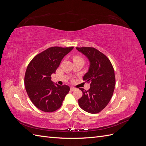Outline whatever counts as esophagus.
Here are the masks:
<instances>
[{
  "mask_svg": "<svg viewBox=\"0 0 146 146\" xmlns=\"http://www.w3.org/2000/svg\"><path fill=\"white\" fill-rule=\"evenodd\" d=\"M70 90H71V91H74V90H76V88H74V87L71 86V87H70Z\"/></svg>",
  "mask_w": 146,
  "mask_h": 146,
  "instance_id": "34e87169",
  "label": "esophagus"
}]
</instances>
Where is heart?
Masks as SVG:
<instances>
[{"label": "heart", "mask_w": 146, "mask_h": 146, "mask_svg": "<svg viewBox=\"0 0 146 146\" xmlns=\"http://www.w3.org/2000/svg\"><path fill=\"white\" fill-rule=\"evenodd\" d=\"M78 58H80V57H79V56H75V57H74V60H76V59H78Z\"/></svg>", "instance_id": "obj_1"}]
</instances>
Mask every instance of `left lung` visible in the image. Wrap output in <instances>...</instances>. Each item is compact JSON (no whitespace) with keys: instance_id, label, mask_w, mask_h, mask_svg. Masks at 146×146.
I'll use <instances>...</instances> for the list:
<instances>
[{"instance_id":"left-lung-1","label":"left lung","mask_w":146,"mask_h":146,"mask_svg":"<svg viewBox=\"0 0 146 146\" xmlns=\"http://www.w3.org/2000/svg\"><path fill=\"white\" fill-rule=\"evenodd\" d=\"M90 61L88 72L83 80L91 82L90 88L83 92L78 99L80 107L88 113L96 114L101 111L111 100L115 86V75L110 60L104 54L93 47H76Z\"/></svg>"}]
</instances>
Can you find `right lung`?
Returning a JSON list of instances; mask_svg holds the SVG:
<instances>
[{
  "instance_id": "add662e5",
  "label": "right lung",
  "mask_w": 146,
  "mask_h": 146,
  "mask_svg": "<svg viewBox=\"0 0 146 146\" xmlns=\"http://www.w3.org/2000/svg\"><path fill=\"white\" fill-rule=\"evenodd\" d=\"M74 48L52 47L35 56L26 70L25 90L35 107L44 112H53L61 107L70 88L51 80L61 60Z\"/></svg>"
}]
</instances>
